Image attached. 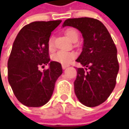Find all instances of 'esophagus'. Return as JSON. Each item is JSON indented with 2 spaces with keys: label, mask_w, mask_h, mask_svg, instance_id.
<instances>
[{
  "label": "esophagus",
  "mask_w": 129,
  "mask_h": 129,
  "mask_svg": "<svg viewBox=\"0 0 129 129\" xmlns=\"http://www.w3.org/2000/svg\"><path fill=\"white\" fill-rule=\"evenodd\" d=\"M62 69H63V70H65V69H66L67 67H69V65H65V64H62Z\"/></svg>",
  "instance_id": "obj_1"
}]
</instances>
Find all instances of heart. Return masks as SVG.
I'll list each match as a JSON object with an SVG mask.
<instances>
[{"label": "heart", "instance_id": "heart-1", "mask_svg": "<svg viewBox=\"0 0 129 129\" xmlns=\"http://www.w3.org/2000/svg\"><path fill=\"white\" fill-rule=\"evenodd\" d=\"M64 34L67 36V37L72 42L77 41L78 39V33L75 28H67L64 31ZM48 48L51 51L54 49V42L52 38H50L48 41ZM75 57L76 54L75 52L59 51L52 55V59L54 62H59L62 64H69Z\"/></svg>", "mask_w": 129, "mask_h": 129}]
</instances>
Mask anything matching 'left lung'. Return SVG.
Segmentation results:
<instances>
[{
  "instance_id": "1",
  "label": "left lung",
  "mask_w": 129,
  "mask_h": 129,
  "mask_svg": "<svg viewBox=\"0 0 129 129\" xmlns=\"http://www.w3.org/2000/svg\"><path fill=\"white\" fill-rule=\"evenodd\" d=\"M72 26L82 34V52L76 62L85 67L77 68L75 92L80 103L95 107L108 99L116 84L119 70L117 49L106 27L92 18H68L63 26Z\"/></svg>"
}]
</instances>
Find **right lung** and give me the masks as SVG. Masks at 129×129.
I'll list each match as a JSON object with an SVG mask.
<instances>
[{
  "label": "right lung",
  "mask_w": 129,
  "mask_h": 129,
  "mask_svg": "<svg viewBox=\"0 0 129 129\" xmlns=\"http://www.w3.org/2000/svg\"><path fill=\"white\" fill-rule=\"evenodd\" d=\"M61 20L34 21L24 26L16 38L8 61V79L18 101L28 107H40L49 101L62 65L50 62L48 41ZM49 63L50 67L39 70Z\"/></svg>",
  "instance_id": "obj_1"
}]
</instances>
